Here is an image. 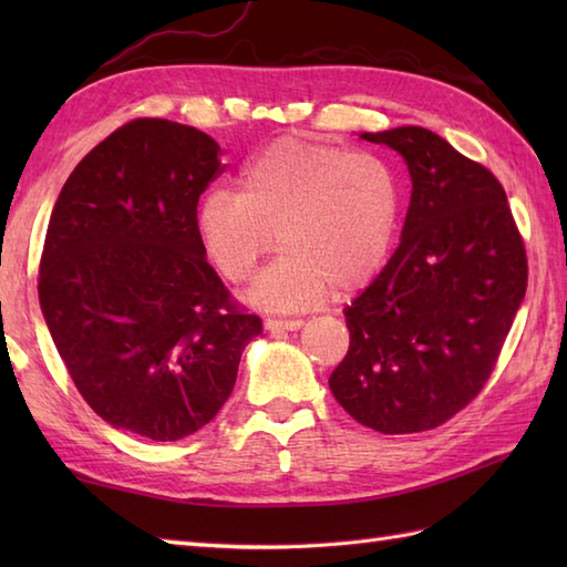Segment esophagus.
<instances>
[{
  "label": "esophagus",
  "instance_id": "34e87169",
  "mask_svg": "<svg viewBox=\"0 0 567 567\" xmlns=\"http://www.w3.org/2000/svg\"><path fill=\"white\" fill-rule=\"evenodd\" d=\"M302 327H305L302 319H275V317L265 319V329L268 331H297Z\"/></svg>",
  "mask_w": 567,
  "mask_h": 567
}]
</instances>
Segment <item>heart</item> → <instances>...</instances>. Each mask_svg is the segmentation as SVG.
I'll return each mask as SVG.
<instances>
[{"mask_svg": "<svg viewBox=\"0 0 567 567\" xmlns=\"http://www.w3.org/2000/svg\"><path fill=\"white\" fill-rule=\"evenodd\" d=\"M400 207V179L378 153L280 138L240 167L238 192L219 187L202 197L197 228L216 270L234 285L248 282L280 240L285 252L250 299L305 309L333 287L358 290L382 268Z\"/></svg>", "mask_w": 567, "mask_h": 567, "instance_id": "obj_1", "label": "heart"}]
</instances>
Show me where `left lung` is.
I'll use <instances>...</instances> for the list:
<instances>
[{"label":"left lung","instance_id":"8db88e82","mask_svg":"<svg viewBox=\"0 0 567 567\" xmlns=\"http://www.w3.org/2000/svg\"><path fill=\"white\" fill-rule=\"evenodd\" d=\"M412 175L402 240L343 309L351 346L329 378L358 424L436 429L483 392L519 309L528 262L499 179L421 126L360 134Z\"/></svg>","mask_w":567,"mask_h":567}]
</instances>
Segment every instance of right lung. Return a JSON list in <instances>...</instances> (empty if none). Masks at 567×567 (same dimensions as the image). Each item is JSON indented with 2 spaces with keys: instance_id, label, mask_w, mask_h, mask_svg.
Wrapping results in <instances>:
<instances>
[{
  "instance_id": "add662e5",
  "label": "right lung",
  "mask_w": 567,
  "mask_h": 567,
  "mask_svg": "<svg viewBox=\"0 0 567 567\" xmlns=\"http://www.w3.org/2000/svg\"><path fill=\"white\" fill-rule=\"evenodd\" d=\"M219 151L195 126L134 118L78 163L48 221L39 299L58 353L106 424L151 441L209 424L262 331L199 238Z\"/></svg>"
}]
</instances>
